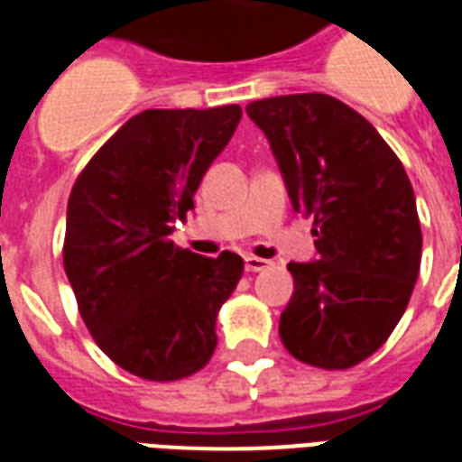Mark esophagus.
<instances>
[{"label": "esophagus", "mask_w": 462, "mask_h": 462, "mask_svg": "<svg viewBox=\"0 0 462 462\" xmlns=\"http://www.w3.org/2000/svg\"><path fill=\"white\" fill-rule=\"evenodd\" d=\"M270 264V260H262V257H254V254H247V257H245V270L247 272H262L267 270Z\"/></svg>", "instance_id": "obj_1"}]
</instances>
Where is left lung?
<instances>
[{
  "label": "left lung",
  "instance_id": "8db88e82",
  "mask_svg": "<svg viewBox=\"0 0 462 462\" xmlns=\"http://www.w3.org/2000/svg\"><path fill=\"white\" fill-rule=\"evenodd\" d=\"M247 116L270 141L291 208L314 217L317 260L287 264L282 344L310 366H356L391 337L416 287L423 235L411 180L376 128L334 96L262 98Z\"/></svg>",
  "mask_w": 462,
  "mask_h": 462
}]
</instances>
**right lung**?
<instances>
[{"label": "right lung", "mask_w": 462, "mask_h": 462, "mask_svg": "<svg viewBox=\"0 0 462 462\" xmlns=\"http://www.w3.org/2000/svg\"><path fill=\"white\" fill-rule=\"evenodd\" d=\"M240 106L151 108L133 116L76 178L64 270L86 329L114 364L178 381L210 361L215 321L245 270L235 252L202 257L171 232L230 143Z\"/></svg>", "instance_id": "obj_1"}]
</instances>
